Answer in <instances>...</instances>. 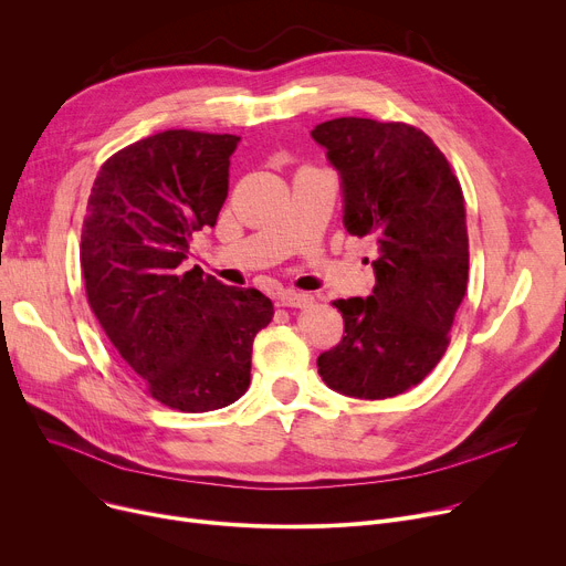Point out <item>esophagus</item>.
Listing matches in <instances>:
<instances>
[{
  "mask_svg": "<svg viewBox=\"0 0 566 566\" xmlns=\"http://www.w3.org/2000/svg\"><path fill=\"white\" fill-rule=\"evenodd\" d=\"M280 303L284 307H307L312 303V295L303 293V291H295V289H284L280 293Z\"/></svg>",
  "mask_w": 566,
  "mask_h": 566,
  "instance_id": "34e87169",
  "label": "esophagus"
}]
</instances>
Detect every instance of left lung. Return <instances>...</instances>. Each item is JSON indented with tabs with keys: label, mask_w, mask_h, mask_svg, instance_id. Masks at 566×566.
<instances>
[{
	"label": "left lung",
	"mask_w": 566,
	"mask_h": 566,
	"mask_svg": "<svg viewBox=\"0 0 566 566\" xmlns=\"http://www.w3.org/2000/svg\"><path fill=\"white\" fill-rule=\"evenodd\" d=\"M314 140L342 175L344 224L375 241V289L334 300L344 336L321 353L323 382L382 400L426 380L439 364L469 282L460 179L419 127L370 118L316 125Z\"/></svg>",
	"instance_id": "left-lung-1"
}]
</instances>
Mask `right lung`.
<instances>
[{"label": "right lung", "instance_id": "add662e5", "mask_svg": "<svg viewBox=\"0 0 566 566\" xmlns=\"http://www.w3.org/2000/svg\"><path fill=\"white\" fill-rule=\"evenodd\" d=\"M241 138L168 129L108 157L82 228L88 305L147 394L179 411H211L250 385L252 342L273 318L256 289L181 271L191 237L213 228Z\"/></svg>", "mask_w": 566, "mask_h": 566}]
</instances>
